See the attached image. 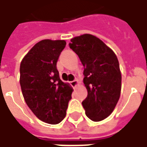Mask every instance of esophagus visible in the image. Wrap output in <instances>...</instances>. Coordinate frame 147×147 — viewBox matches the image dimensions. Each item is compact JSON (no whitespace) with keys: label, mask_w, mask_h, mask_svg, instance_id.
I'll list each match as a JSON object with an SVG mask.
<instances>
[{"label":"esophagus","mask_w":147,"mask_h":147,"mask_svg":"<svg viewBox=\"0 0 147 147\" xmlns=\"http://www.w3.org/2000/svg\"><path fill=\"white\" fill-rule=\"evenodd\" d=\"M70 85H71L73 87H76L78 85V79H75V80L72 81L71 82H70Z\"/></svg>","instance_id":"obj_1"}]
</instances>
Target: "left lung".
I'll list each match as a JSON object with an SVG mask.
<instances>
[{
	"label": "left lung",
	"instance_id": "obj_1",
	"mask_svg": "<svg viewBox=\"0 0 147 147\" xmlns=\"http://www.w3.org/2000/svg\"><path fill=\"white\" fill-rule=\"evenodd\" d=\"M69 48L82 65L87 97L82 101L86 115L100 121L113 113L120 98L121 74L116 54L99 38L85 34L74 37Z\"/></svg>",
	"mask_w": 147,
	"mask_h": 147
}]
</instances>
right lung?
Segmentation results:
<instances>
[{
    "label": "right lung",
    "instance_id": "right-lung-1",
    "mask_svg": "<svg viewBox=\"0 0 147 147\" xmlns=\"http://www.w3.org/2000/svg\"><path fill=\"white\" fill-rule=\"evenodd\" d=\"M65 40L37 43L20 65V85L26 103L40 121L56 125L66 115L73 89L63 82L57 68Z\"/></svg>",
    "mask_w": 147,
    "mask_h": 147
}]
</instances>
